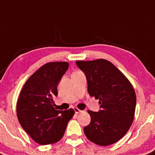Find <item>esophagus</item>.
Masks as SVG:
<instances>
[{"mask_svg":"<svg viewBox=\"0 0 155 155\" xmlns=\"http://www.w3.org/2000/svg\"><path fill=\"white\" fill-rule=\"evenodd\" d=\"M74 111H75V112H76V114H78V113H79V112H82V110H80V109L78 108H74Z\"/></svg>","mask_w":155,"mask_h":155,"instance_id":"obj_1","label":"esophagus"}]
</instances>
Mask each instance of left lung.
<instances>
[{"label":"left lung","instance_id":"1","mask_svg":"<svg viewBox=\"0 0 155 155\" xmlns=\"http://www.w3.org/2000/svg\"><path fill=\"white\" fill-rule=\"evenodd\" d=\"M86 75L89 95L99 99L100 110H88L91 121L83 128L89 141L107 146L119 141L134 120L136 95L131 82L111 62L103 59L76 61Z\"/></svg>","mask_w":155,"mask_h":155}]
</instances>
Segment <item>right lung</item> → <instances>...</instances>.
Here are the masks:
<instances>
[{
    "mask_svg": "<svg viewBox=\"0 0 155 155\" xmlns=\"http://www.w3.org/2000/svg\"><path fill=\"white\" fill-rule=\"evenodd\" d=\"M67 62L43 65L32 75L21 90L17 102V115L24 131L40 144H53L63 138L73 108L60 111L54 108L57 86L67 71Z\"/></svg>",
    "mask_w": 155,
    "mask_h": 155,
    "instance_id": "obj_1",
    "label": "right lung"
}]
</instances>
